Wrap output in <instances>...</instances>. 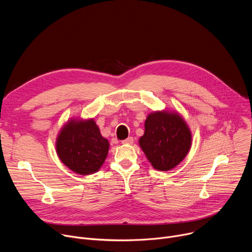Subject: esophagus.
<instances>
[{
  "mask_svg": "<svg viewBox=\"0 0 252 252\" xmlns=\"http://www.w3.org/2000/svg\"><path fill=\"white\" fill-rule=\"evenodd\" d=\"M122 143H124V145H132V143H133V138L131 136H129V137L122 140Z\"/></svg>",
  "mask_w": 252,
  "mask_h": 252,
  "instance_id": "esophagus-1",
  "label": "esophagus"
}]
</instances>
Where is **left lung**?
Segmentation results:
<instances>
[{
	"label": "left lung",
	"mask_w": 252,
	"mask_h": 252,
	"mask_svg": "<svg viewBox=\"0 0 252 252\" xmlns=\"http://www.w3.org/2000/svg\"><path fill=\"white\" fill-rule=\"evenodd\" d=\"M191 140V130L182 115L163 110L149 114L138 145L155 169L166 171L186 158Z\"/></svg>",
	"instance_id": "8db88e82"
}]
</instances>
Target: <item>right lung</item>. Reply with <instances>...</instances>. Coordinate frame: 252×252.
Segmentation results:
<instances>
[{
	"label": "right lung",
	"instance_id": "add662e5",
	"mask_svg": "<svg viewBox=\"0 0 252 252\" xmlns=\"http://www.w3.org/2000/svg\"><path fill=\"white\" fill-rule=\"evenodd\" d=\"M109 150V140L101 135L94 119H69L56 138V151L60 160L81 175L98 171Z\"/></svg>",
	"mask_w": 252,
	"mask_h": 252
}]
</instances>
